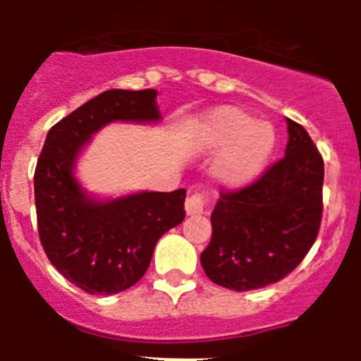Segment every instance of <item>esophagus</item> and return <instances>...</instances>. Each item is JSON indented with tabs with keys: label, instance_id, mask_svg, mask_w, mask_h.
I'll return each mask as SVG.
<instances>
[{
	"label": "esophagus",
	"instance_id": "34e87169",
	"mask_svg": "<svg viewBox=\"0 0 361 361\" xmlns=\"http://www.w3.org/2000/svg\"><path fill=\"white\" fill-rule=\"evenodd\" d=\"M206 204H208V199L204 193H199V191L191 193L186 199V215H202Z\"/></svg>",
	"mask_w": 361,
	"mask_h": 361
}]
</instances>
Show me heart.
<instances>
[{"mask_svg":"<svg viewBox=\"0 0 361 361\" xmlns=\"http://www.w3.org/2000/svg\"><path fill=\"white\" fill-rule=\"evenodd\" d=\"M193 139L204 152L220 149L213 162V175L228 188L251 183L275 146L269 124L255 121L237 106H219L204 114L193 126Z\"/></svg>","mask_w":361,"mask_h":361,"instance_id":"1","label":"heart"}]
</instances>
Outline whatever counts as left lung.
<instances>
[{
    "mask_svg": "<svg viewBox=\"0 0 361 361\" xmlns=\"http://www.w3.org/2000/svg\"><path fill=\"white\" fill-rule=\"evenodd\" d=\"M286 155L250 186L226 191L200 255L212 282L233 291L266 288L309 253L322 222L324 159L302 124L288 119Z\"/></svg>",
    "mask_w": 361,
    "mask_h": 361,
    "instance_id": "1",
    "label": "left lung"
}]
</instances>
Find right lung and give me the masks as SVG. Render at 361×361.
<instances>
[{
    "instance_id": "1",
    "label": "right lung",
    "mask_w": 361,
    "mask_h": 361,
    "mask_svg": "<svg viewBox=\"0 0 361 361\" xmlns=\"http://www.w3.org/2000/svg\"><path fill=\"white\" fill-rule=\"evenodd\" d=\"M157 90H106L50 128L37 159L34 195L44 253L68 282L116 295L142 279L159 238L184 220L186 190L141 191L99 200L73 175L95 132L116 121L161 119Z\"/></svg>"
}]
</instances>
